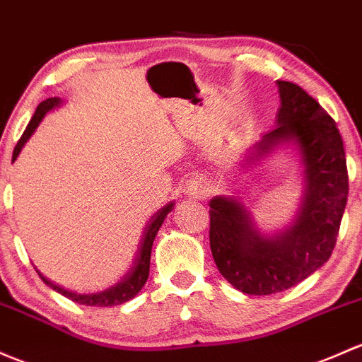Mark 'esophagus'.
<instances>
[{"mask_svg": "<svg viewBox=\"0 0 362 362\" xmlns=\"http://www.w3.org/2000/svg\"><path fill=\"white\" fill-rule=\"evenodd\" d=\"M184 191L191 199H204L206 196H210L211 184L210 180L204 177H194L191 180H187Z\"/></svg>", "mask_w": 362, "mask_h": 362, "instance_id": "obj_1", "label": "esophagus"}]
</instances>
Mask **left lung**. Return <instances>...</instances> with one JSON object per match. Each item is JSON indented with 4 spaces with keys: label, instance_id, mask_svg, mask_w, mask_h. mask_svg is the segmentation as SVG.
Returning <instances> with one entry per match:
<instances>
[{
    "label": "left lung",
    "instance_id": "1",
    "mask_svg": "<svg viewBox=\"0 0 362 362\" xmlns=\"http://www.w3.org/2000/svg\"><path fill=\"white\" fill-rule=\"evenodd\" d=\"M276 128L248 151L258 161L295 147L303 192L293 222L265 234L238 196L210 201V248L220 274L246 295H274L302 283L328 262L349 196L347 159L337 123L298 85L277 81Z\"/></svg>",
    "mask_w": 362,
    "mask_h": 362
}]
</instances>
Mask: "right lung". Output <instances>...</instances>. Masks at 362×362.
<instances>
[{
	"label": "right lung",
	"mask_w": 362,
	"mask_h": 362,
	"mask_svg": "<svg viewBox=\"0 0 362 362\" xmlns=\"http://www.w3.org/2000/svg\"><path fill=\"white\" fill-rule=\"evenodd\" d=\"M60 104H62V98L52 97V98H47V100H43L40 105H37L33 119L29 121L28 128H25V132L22 133L21 140L17 142V146H15L13 158H11L13 161L17 159V156L21 154L22 147L25 146V142L30 139V135H33V133L36 132V128L40 127V123L43 121V117L47 116V112H50L55 107H59ZM173 206H175V203L173 201H170L168 204H165L161 210H158L154 215L151 216L149 223H147L146 230H144L142 241H140V248H139V251H136V257H135V260H133V265L128 269V272L124 274V276L121 277L116 284H112V286L107 288V290L98 291V293H90V295H85V293H83V295H79V293L64 290V288L57 286V284H53L52 281L47 279V277H45L41 272H37V274H40V277L43 279V283L47 284V286H50L52 290L60 293V295L67 296V298L72 300V302H76V303H81V305H90V307L121 305V303L135 298L136 293L142 290L144 284H146L147 277H149L152 243H154L159 227L163 226L166 215L173 210Z\"/></svg>",
	"instance_id": "add662e5"
}]
</instances>
